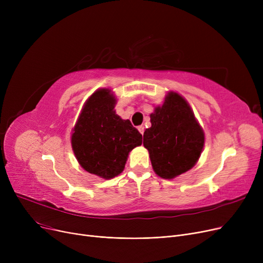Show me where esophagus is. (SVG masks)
Returning a JSON list of instances; mask_svg holds the SVG:
<instances>
[{"label": "esophagus", "instance_id": "obj_1", "mask_svg": "<svg viewBox=\"0 0 263 263\" xmlns=\"http://www.w3.org/2000/svg\"><path fill=\"white\" fill-rule=\"evenodd\" d=\"M137 129H139V131H140V133L143 135L144 134V132H145V127L143 126V124H142V126H139V127H137Z\"/></svg>", "mask_w": 263, "mask_h": 263}]
</instances>
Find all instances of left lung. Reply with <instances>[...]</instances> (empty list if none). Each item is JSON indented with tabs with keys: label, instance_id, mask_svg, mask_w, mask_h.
Segmentation results:
<instances>
[{
	"label": "left lung",
	"instance_id": "obj_1",
	"mask_svg": "<svg viewBox=\"0 0 263 263\" xmlns=\"http://www.w3.org/2000/svg\"><path fill=\"white\" fill-rule=\"evenodd\" d=\"M151 127L144 132V146L156 174L173 179L194 166L204 144V134L187 102L170 92L162 106L150 115Z\"/></svg>",
	"mask_w": 263,
	"mask_h": 263
}]
</instances>
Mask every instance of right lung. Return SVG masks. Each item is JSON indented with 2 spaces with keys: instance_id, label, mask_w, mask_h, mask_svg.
<instances>
[{
  "instance_id": "add662e5",
  "label": "right lung",
  "mask_w": 263,
  "mask_h": 263,
  "mask_svg": "<svg viewBox=\"0 0 263 263\" xmlns=\"http://www.w3.org/2000/svg\"><path fill=\"white\" fill-rule=\"evenodd\" d=\"M115 97L108 89L93 92L82 109L71 136L73 153L86 172L104 179L119 175L130 151L142 145V134L129 119L114 110Z\"/></svg>"
}]
</instances>
